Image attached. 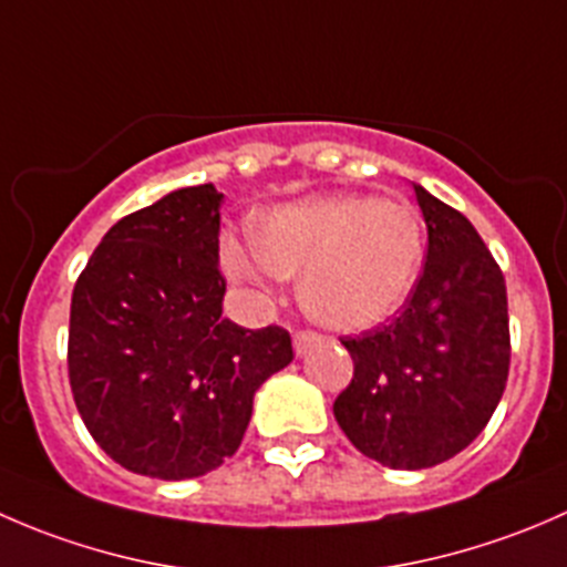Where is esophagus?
<instances>
[{"mask_svg":"<svg viewBox=\"0 0 567 567\" xmlns=\"http://www.w3.org/2000/svg\"><path fill=\"white\" fill-rule=\"evenodd\" d=\"M318 342H320V334H316V331H296L293 337V348L299 357H305V353L310 351L312 346H318Z\"/></svg>","mask_w":567,"mask_h":567,"instance_id":"esophagus-1","label":"esophagus"}]
</instances>
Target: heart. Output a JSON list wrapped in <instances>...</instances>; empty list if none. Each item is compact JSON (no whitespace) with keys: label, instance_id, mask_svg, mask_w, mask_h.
Instances as JSON below:
<instances>
[{"label":"heart","instance_id":"b5f03b06","mask_svg":"<svg viewBox=\"0 0 567 567\" xmlns=\"http://www.w3.org/2000/svg\"><path fill=\"white\" fill-rule=\"evenodd\" d=\"M425 262V221L403 199L368 194L282 205L255 221V244L227 241V271L266 285L301 277V301L318 323L362 331L409 301Z\"/></svg>","mask_w":567,"mask_h":567}]
</instances>
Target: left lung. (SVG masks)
Listing matches in <instances>:
<instances>
[{
	"mask_svg": "<svg viewBox=\"0 0 567 567\" xmlns=\"http://www.w3.org/2000/svg\"><path fill=\"white\" fill-rule=\"evenodd\" d=\"M427 255L386 326L340 337L353 379L334 416L353 447L390 468L450 461L480 436L511 370L507 288L472 221L414 183Z\"/></svg>",
	"mask_w": 567,
	"mask_h": 567,
	"instance_id": "left-lung-1",
	"label": "left lung"
}]
</instances>
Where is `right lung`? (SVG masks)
<instances>
[{"mask_svg": "<svg viewBox=\"0 0 567 567\" xmlns=\"http://www.w3.org/2000/svg\"><path fill=\"white\" fill-rule=\"evenodd\" d=\"M214 183L123 216L79 274L68 379L101 450L134 474L214 472L247 433L257 386L293 362L282 326L221 318Z\"/></svg>", "mask_w": 567, "mask_h": 567, "instance_id": "obj_1", "label": "right lung"}]
</instances>
